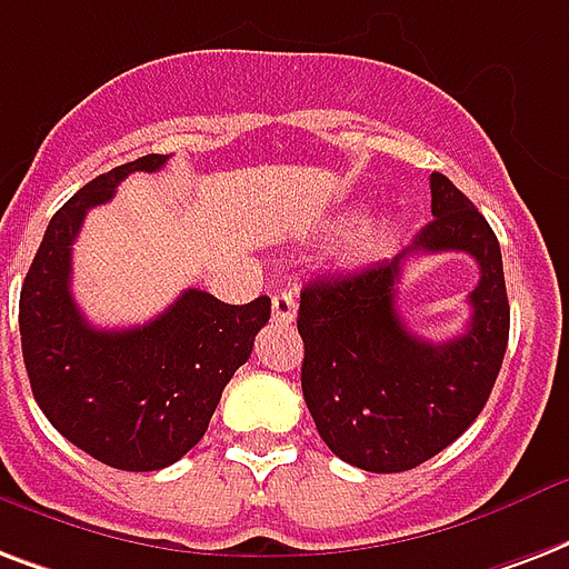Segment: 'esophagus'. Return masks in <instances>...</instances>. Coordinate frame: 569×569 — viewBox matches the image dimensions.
<instances>
[{
    "label": "esophagus",
    "instance_id": "esophagus-1",
    "mask_svg": "<svg viewBox=\"0 0 569 569\" xmlns=\"http://www.w3.org/2000/svg\"><path fill=\"white\" fill-rule=\"evenodd\" d=\"M271 310H274V322L280 325H292L295 313H298V303H295L292 292H277L271 298Z\"/></svg>",
    "mask_w": 569,
    "mask_h": 569
}]
</instances>
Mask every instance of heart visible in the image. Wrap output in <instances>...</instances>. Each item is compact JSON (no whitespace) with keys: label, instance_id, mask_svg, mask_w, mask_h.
<instances>
[{"label":"heart","instance_id":"b5f03b06","mask_svg":"<svg viewBox=\"0 0 569 569\" xmlns=\"http://www.w3.org/2000/svg\"><path fill=\"white\" fill-rule=\"evenodd\" d=\"M355 217H337V229L352 227ZM393 241V223L390 220H379V223H372V227L361 229L358 238L352 241V259L355 262H370L376 256H381Z\"/></svg>","mask_w":569,"mask_h":569}]
</instances>
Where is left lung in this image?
<instances>
[{"label":"left lung","mask_w":569,"mask_h":569,"mask_svg":"<svg viewBox=\"0 0 569 569\" xmlns=\"http://www.w3.org/2000/svg\"><path fill=\"white\" fill-rule=\"evenodd\" d=\"M432 220L390 262L316 280L301 292V390L316 429L349 466L409 471L448 448L487 406L505 361L510 303L501 247L471 199L429 176ZM468 252L481 268L467 331L445 343L411 335L396 313L405 262L423 252Z\"/></svg>","instance_id":"obj_1"}]
</instances>
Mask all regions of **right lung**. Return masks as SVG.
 Masks as SVG:
<instances>
[{
  "instance_id": "obj_1",
  "label": "right lung",
  "mask_w": 569,
  "mask_h": 569,
  "mask_svg": "<svg viewBox=\"0 0 569 569\" xmlns=\"http://www.w3.org/2000/svg\"><path fill=\"white\" fill-rule=\"evenodd\" d=\"M146 154L80 188L50 220L20 289V340L34 402L64 439L103 466L158 471L202 436L220 393L253 352L271 298L223 303L188 289L169 310L124 331L86 322L71 295V247L82 217L110 202L130 172H158Z\"/></svg>"
}]
</instances>
